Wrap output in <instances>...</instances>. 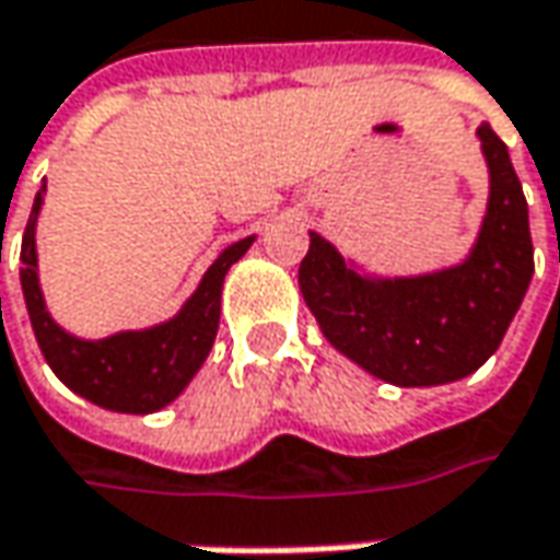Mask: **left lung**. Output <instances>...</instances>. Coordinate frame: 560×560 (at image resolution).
<instances>
[{
	"label": "left lung",
	"instance_id": "8db88e82",
	"mask_svg": "<svg viewBox=\"0 0 560 560\" xmlns=\"http://www.w3.org/2000/svg\"><path fill=\"white\" fill-rule=\"evenodd\" d=\"M491 195L472 255L460 267L365 280L330 242L308 233L299 290L324 337L387 384L432 387L476 372L501 347L533 277L529 213L508 144L479 126Z\"/></svg>",
	"mask_w": 560,
	"mask_h": 560
}]
</instances>
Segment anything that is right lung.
<instances>
[{"mask_svg": "<svg viewBox=\"0 0 560 560\" xmlns=\"http://www.w3.org/2000/svg\"><path fill=\"white\" fill-rule=\"evenodd\" d=\"M43 185L27 217V230L21 238V290L27 302V315L34 324L37 343L49 369L69 384L84 400L116 409V412H156L173 404L185 384L208 359L217 324H220V293L223 277L248 252L252 238L230 245L205 273L198 293L185 302V308L166 324L151 330H126L106 340H78L66 334L46 315L40 283H37V248L34 226L43 205Z\"/></svg>", "mask_w": 560, "mask_h": 560, "instance_id": "add662e5", "label": "right lung"}]
</instances>
